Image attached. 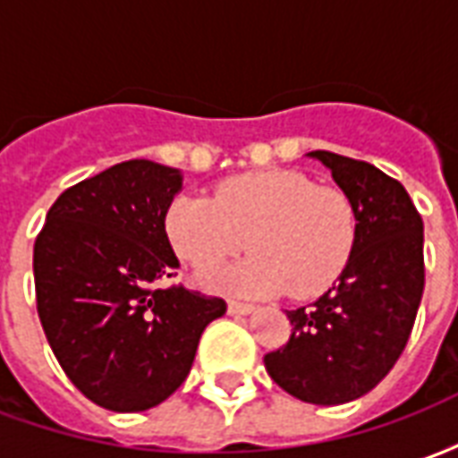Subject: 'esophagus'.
Here are the masks:
<instances>
[{
	"mask_svg": "<svg viewBox=\"0 0 458 458\" xmlns=\"http://www.w3.org/2000/svg\"><path fill=\"white\" fill-rule=\"evenodd\" d=\"M228 311L233 317H245L252 311V304H242V301H228Z\"/></svg>",
	"mask_w": 458,
	"mask_h": 458,
	"instance_id": "obj_1",
	"label": "esophagus"
}]
</instances>
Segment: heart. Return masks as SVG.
Segmentation results:
<instances>
[{
	"mask_svg": "<svg viewBox=\"0 0 458 458\" xmlns=\"http://www.w3.org/2000/svg\"><path fill=\"white\" fill-rule=\"evenodd\" d=\"M164 230L174 252L199 269L218 267L245 245L255 252L208 275V287L311 299L344 275L358 220L344 191L317 186L299 171H252L223 181L213 200L179 196Z\"/></svg>",
	"mask_w": 458,
	"mask_h": 458,
	"instance_id": "1",
	"label": "heart"
}]
</instances>
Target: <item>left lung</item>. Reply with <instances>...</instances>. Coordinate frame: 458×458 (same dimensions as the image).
I'll return each instance as SVG.
<instances>
[{"label": "left lung", "mask_w": 458, "mask_h": 458, "mask_svg": "<svg viewBox=\"0 0 458 458\" xmlns=\"http://www.w3.org/2000/svg\"><path fill=\"white\" fill-rule=\"evenodd\" d=\"M353 203V255L327 294L287 311L292 336L265 355L269 377L301 403L344 404L393 370L424 289V225L400 181L373 164L309 151Z\"/></svg>", "instance_id": "obj_1"}]
</instances>
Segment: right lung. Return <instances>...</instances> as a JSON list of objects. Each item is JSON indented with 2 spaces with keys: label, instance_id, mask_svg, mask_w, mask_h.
Returning a JSON list of instances; mask_svg holds the SVG:
<instances>
[{
  "label": "right lung",
  "instance_id": "right-lung-1",
  "mask_svg": "<svg viewBox=\"0 0 458 458\" xmlns=\"http://www.w3.org/2000/svg\"><path fill=\"white\" fill-rule=\"evenodd\" d=\"M179 169L130 159L65 189L34 245L36 309L51 351L81 393L141 412L186 380L199 338L225 301L159 289L179 259L164 230Z\"/></svg>",
  "mask_w": 458,
  "mask_h": 458
}]
</instances>
